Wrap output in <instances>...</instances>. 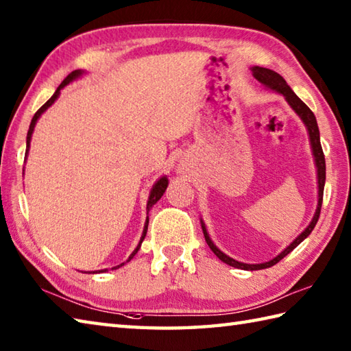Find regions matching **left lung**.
Wrapping results in <instances>:
<instances>
[{"mask_svg": "<svg viewBox=\"0 0 351 351\" xmlns=\"http://www.w3.org/2000/svg\"><path fill=\"white\" fill-rule=\"evenodd\" d=\"M253 75L258 81H261L264 86H267L268 88H271V90L282 93L285 96V99L288 101V104L291 106L297 114L302 117V121L306 125V128L309 131V138H311V145H312V152H314L315 156V164H317V170H318V206H317V211L314 219L309 223V226L303 230V232L295 238V240L291 243L288 247L283 250L280 255H278L276 258H273L271 261H268V263L264 264H244V263H238V261L229 258L225 253L220 252L217 247H215L214 243L211 241L210 235H208L205 225L202 223V230H204V235H205V241L206 244L210 245V249L215 253V256L219 259H221L223 263H226L229 265H232L235 268H241V270H263V268H268V267H273L274 264H278L280 259L285 258L288 253L293 252L297 245H299L304 238H306L312 230H314L317 221L319 219V213H322V204H323V191H324V182H326V160H324V154H323V147L322 143H319V131H318V125H317V119L312 113L311 108L304 104L299 96H297L293 88H291L287 81L283 80L278 72H274L271 69H267V68H259V66H255V68H252Z\"/></svg>", "mask_w": 351, "mask_h": 351, "instance_id": "8db88e82", "label": "left lung"}]
</instances>
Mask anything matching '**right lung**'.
Here are the masks:
<instances>
[{"label": "right lung", "instance_id": "add662e5", "mask_svg": "<svg viewBox=\"0 0 351 351\" xmlns=\"http://www.w3.org/2000/svg\"><path fill=\"white\" fill-rule=\"evenodd\" d=\"M81 73H83V71H72L68 77H66L63 81H62V84L57 87V90H56V93L51 96V98L43 104V106L36 111V114L33 116V119H32V123H29V130H28V134H27V154H28V147H29V140H32V134H33V130H34V125H36V122H37V119L40 117V114L43 113L45 110H47L48 107H51L52 104H54V101L58 98V95H60V90L62 88L64 87V86H68L71 81H73L75 78H78ZM167 184H169V181H167V178H161L160 181H156V184L154 185V189H152V191H151V196H149V200H147V210L149 208H151L154 204H156L158 202V200L161 199V196H162V193L166 191V189H167ZM147 223H149V219H146V225H145V229H143V235H141V238H140V243H138V245L136 247V250H134L132 253H131V256L128 258V261H131L132 258H134V255H136V253L138 252V249H140V245H141V243H143V240H145V237H146V232H147ZM128 261H126V263H128ZM121 265H123V264H121ZM121 265H117V267H114L113 270H116V268H119ZM102 271V270H101Z\"/></svg>", "mask_w": 351, "mask_h": 351}]
</instances>
